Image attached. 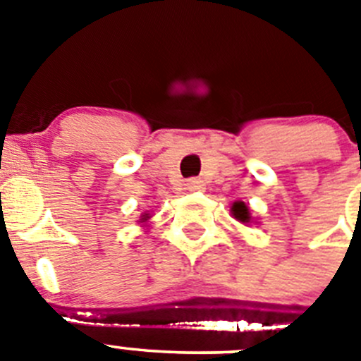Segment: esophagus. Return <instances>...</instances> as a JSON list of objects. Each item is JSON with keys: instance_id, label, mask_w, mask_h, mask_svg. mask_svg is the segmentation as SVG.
Here are the masks:
<instances>
[{"instance_id": "34e87169", "label": "esophagus", "mask_w": 361, "mask_h": 361, "mask_svg": "<svg viewBox=\"0 0 361 361\" xmlns=\"http://www.w3.org/2000/svg\"><path fill=\"white\" fill-rule=\"evenodd\" d=\"M202 186H204V184L200 183L199 178H190V180L186 183V188H184V190H186V191H199V190H202Z\"/></svg>"}]
</instances>
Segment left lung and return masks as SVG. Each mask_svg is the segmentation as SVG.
I'll list each match as a JSON object with an SVG mask.
<instances>
[{
	"instance_id": "1",
	"label": "left lung",
	"mask_w": 361,
	"mask_h": 361,
	"mask_svg": "<svg viewBox=\"0 0 361 361\" xmlns=\"http://www.w3.org/2000/svg\"><path fill=\"white\" fill-rule=\"evenodd\" d=\"M233 216L237 220H240V222H250V209H247V206H245L244 202H235L233 204Z\"/></svg>"
}]
</instances>
